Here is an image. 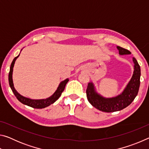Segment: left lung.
Returning a JSON list of instances; mask_svg holds the SVG:
<instances>
[{"mask_svg": "<svg viewBox=\"0 0 149 149\" xmlns=\"http://www.w3.org/2000/svg\"><path fill=\"white\" fill-rule=\"evenodd\" d=\"M116 47L119 50L120 55L131 54V52L127 49L119 46ZM133 62L134 64V70L132 77L123 91L116 97L110 98L103 97L97 93L92 81L88 84L86 90L87 97L88 101L93 107L102 112H113L123 109L133 102L137 95L139 89L141 77L140 65L135 58H133Z\"/></svg>", "mask_w": 149, "mask_h": 149, "instance_id": "obj_1", "label": "left lung"}]
</instances>
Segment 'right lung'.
I'll use <instances>...</instances> for the list:
<instances>
[{"mask_svg":"<svg viewBox=\"0 0 149 149\" xmlns=\"http://www.w3.org/2000/svg\"><path fill=\"white\" fill-rule=\"evenodd\" d=\"M19 56V54L17 56L15 57L13 61H12V64L10 65V72L8 75V81H9V85L10 87L12 92L14 93V95L16 96L17 99L19 100L20 102H22V104L25 105L29 106L34 108H44L45 107H47L50 106V104H53L54 102H56V100L59 99V97L61 96L62 93L64 91V88L65 87V85L68 82L69 79H65V80L62 81L60 83V84L58 87L56 91L54 93V94L50 96L49 98L45 99H31L29 98L25 97L24 96H22L19 94V93L17 91L16 89L14 88V83L13 79H12V74H13V68L16 62V59Z\"/></svg>","mask_w":149,"mask_h":149,"instance_id":"add662e5","label":"right lung"}]
</instances>
